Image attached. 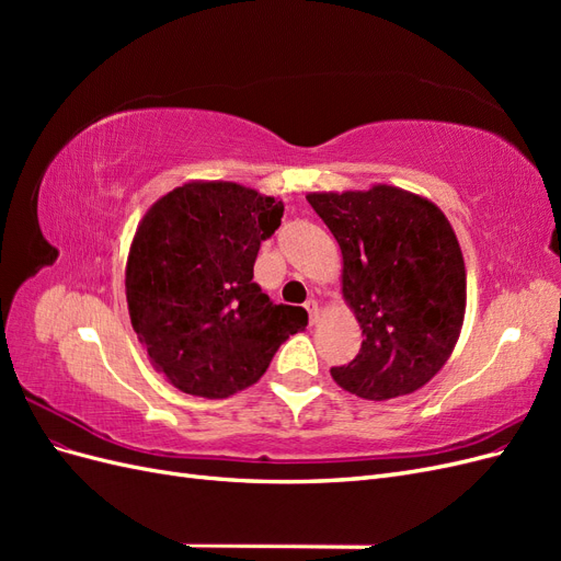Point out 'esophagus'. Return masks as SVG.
Returning a JSON list of instances; mask_svg holds the SVG:
<instances>
[{
    "label": "esophagus",
    "instance_id": "esophagus-1",
    "mask_svg": "<svg viewBox=\"0 0 561 561\" xmlns=\"http://www.w3.org/2000/svg\"><path fill=\"white\" fill-rule=\"evenodd\" d=\"M304 307H307V311H309V320H311V325H316L318 318H320V307H318V301H316V299H309L307 304H304Z\"/></svg>",
    "mask_w": 561,
    "mask_h": 561
}]
</instances>
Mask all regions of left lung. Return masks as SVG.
Instances as JSON below:
<instances>
[{"label": "left lung", "instance_id": "1", "mask_svg": "<svg viewBox=\"0 0 561 561\" xmlns=\"http://www.w3.org/2000/svg\"><path fill=\"white\" fill-rule=\"evenodd\" d=\"M307 201L342 248V295L365 334L332 379L375 402L414 393L445 367L463 328L466 264L449 219L390 184Z\"/></svg>", "mask_w": 561, "mask_h": 561}]
</instances>
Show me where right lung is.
<instances>
[{
	"mask_svg": "<svg viewBox=\"0 0 561 561\" xmlns=\"http://www.w3.org/2000/svg\"><path fill=\"white\" fill-rule=\"evenodd\" d=\"M283 210V201L250 186L196 180L145 213L126 262L128 313L149 363L182 393H239L307 328V311L271 304L252 283Z\"/></svg>",
	"mask_w": 561,
	"mask_h": 561,
	"instance_id": "right-lung-1",
	"label": "right lung"
}]
</instances>
